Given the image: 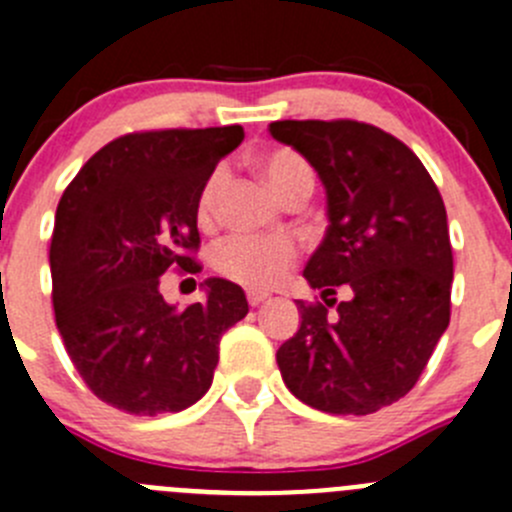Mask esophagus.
<instances>
[{
    "label": "esophagus",
    "mask_w": 512,
    "mask_h": 512,
    "mask_svg": "<svg viewBox=\"0 0 512 512\" xmlns=\"http://www.w3.org/2000/svg\"><path fill=\"white\" fill-rule=\"evenodd\" d=\"M246 299H248V304H251V307H259V304H264L266 299H269V294L266 292H246Z\"/></svg>",
    "instance_id": "esophagus-1"
}]
</instances>
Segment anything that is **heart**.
I'll return each mask as SVG.
<instances>
[{"mask_svg":"<svg viewBox=\"0 0 512 512\" xmlns=\"http://www.w3.org/2000/svg\"><path fill=\"white\" fill-rule=\"evenodd\" d=\"M266 182L276 198L287 203L299 192L314 190V170L302 154L292 149H271L259 159ZM223 170H213L203 182L198 195V220L213 223L218 213V200L223 192ZM299 259V246L289 236H243L233 233L218 241L210 253L213 269L223 279L236 281L248 289H271L289 274Z\"/></svg>","mask_w":512,"mask_h":512,"instance_id":"heart-1","label":"heart"}]
</instances>
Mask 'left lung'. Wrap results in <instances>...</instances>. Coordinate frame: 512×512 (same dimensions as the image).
<instances>
[{"mask_svg": "<svg viewBox=\"0 0 512 512\" xmlns=\"http://www.w3.org/2000/svg\"><path fill=\"white\" fill-rule=\"evenodd\" d=\"M269 131L317 170L330 215L304 269L325 302H297L302 325L276 353L281 378L312 409L373 414L416 386L449 325L444 200L421 159L373 124L274 121ZM340 286L348 303L334 299Z\"/></svg>", "mask_w": 512, "mask_h": 512, "instance_id": "1", "label": "left lung"}]
</instances>
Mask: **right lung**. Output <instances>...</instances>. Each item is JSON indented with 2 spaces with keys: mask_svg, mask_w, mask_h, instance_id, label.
<instances>
[{
  "mask_svg": "<svg viewBox=\"0 0 512 512\" xmlns=\"http://www.w3.org/2000/svg\"><path fill=\"white\" fill-rule=\"evenodd\" d=\"M243 129L131 131L98 149L65 187L50 241L60 337L93 396L134 416L182 411L213 383L220 337L248 314L238 284L177 312L167 271L195 274L198 195Z\"/></svg>",
  "mask_w": 512,
  "mask_h": 512,
  "instance_id": "add662e5",
  "label": "right lung"
}]
</instances>
